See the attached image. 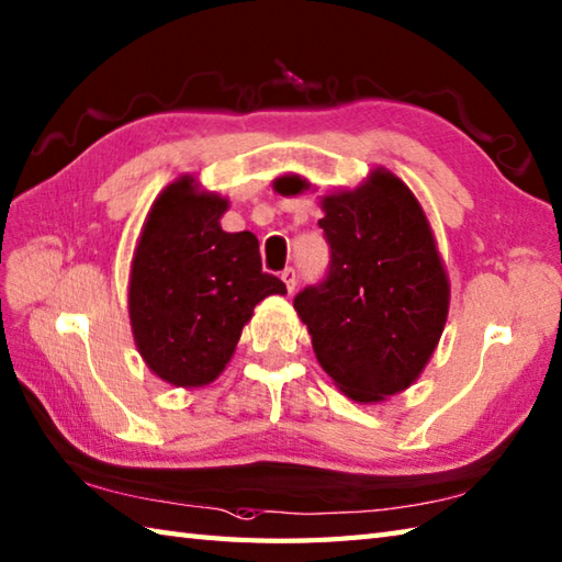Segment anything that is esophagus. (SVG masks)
<instances>
[{"label": "esophagus", "mask_w": 562, "mask_h": 562, "mask_svg": "<svg viewBox=\"0 0 562 562\" xmlns=\"http://www.w3.org/2000/svg\"><path fill=\"white\" fill-rule=\"evenodd\" d=\"M280 278H282L284 284H288V290L294 292V288H296V270H294V268H284V270L280 272Z\"/></svg>", "instance_id": "esophagus-1"}]
</instances>
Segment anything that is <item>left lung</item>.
I'll list each match as a JSON object with an SVG mask.
<instances>
[{
  "mask_svg": "<svg viewBox=\"0 0 562 562\" xmlns=\"http://www.w3.org/2000/svg\"><path fill=\"white\" fill-rule=\"evenodd\" d=\"M300 176L274 181L294 195ZM318 220L330 250L326 278L294 296L324 372L360 403L420 376L445 330L449 282L420 202L389 171L328 195Z\"/></svg>",
  "mask_w": 562,
  "mask_h": 562,
  "instance_id": "8db88e82",
  "label": "left lung"
}]
</instances>
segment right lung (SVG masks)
<instances>
[{"instance_id":"1","label":"right lung","mask_w":562,"mask_h":562,"mask_svg":"<svg viewBox=\"0 0 562 562\" xmlns=\"http://www.w3.org/2000/svg\"><path fill=\"white\" fill-rule=\"evenodd\" d=\"M226 200L171 183L151 205L130 274V324L154 374L205 386L232 360L254 306L288 294L262 272L258 238L220 226Z\"/></svg>"}]
</instances>
